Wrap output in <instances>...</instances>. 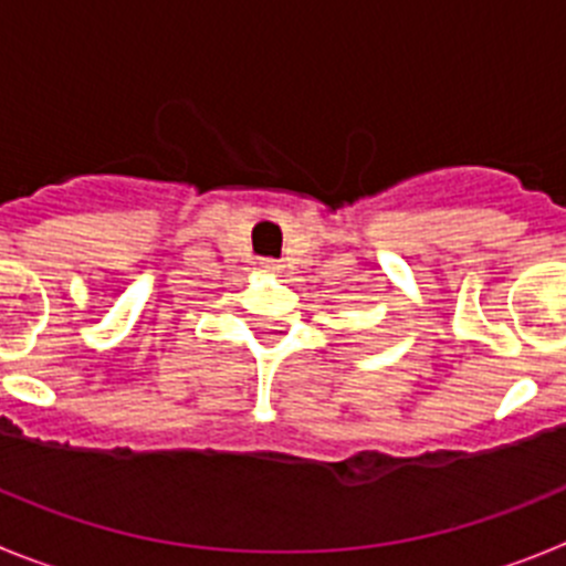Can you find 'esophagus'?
Here are the masks:
<instances>
[{
	"label": "esophagus",
	"instance_id": "esophagus-1",
	"mask_svg": "<svg viewBox=\"0 0 566 566\" xmlns=\"http://www.w3.org/2000/svg\"><path fill=\"white\" fill-rule=\"evenodd\" d=\"M262 268L268 273H279V271H282V264H279L276 259H262Z\"/></svg>",
	"mask_w": 566,
	"mask_h": 566
}]
</instances>
